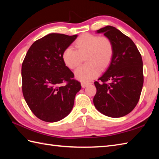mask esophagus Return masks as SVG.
<instances>
[{
  "label": "esophagus",
  "mask_w": 159,
  "mask_h": 159,
  "mask_svg": "<svg viewBox=\"0 0 159 159\" xmlns=\"http://www.w3.org/2000/svg\"><path fill=\"white\" fill-rule=\"evenodd\" d=\"M89 84H90V83H84V82H82V83H81V86H82L83 88H85V87L88 86V85H89Z\"/></svg>",
  "instance_id": "esophagus-1"
}]
</instances>
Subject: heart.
Instances as JSON below:
<instances>
[{
	"label": "heart",
	"instance_id": "obj_1",
	"mask_svg": "<svg viewBox=\"0 0 159 159\" xmlns=\"http://www.w3.org/2000/svg\"><path fill=\"white\" fill-rule=\"evenodd\" d=\"M75 50L67 48L62 54L64 64L70 69H75L85 57L87 64L75 71V76L82 82H89L96 78L99 70L103 71L109 66L113 56V46L105 36L84 33L74 43Z\"/></svg>",
	"mask_w": 159,
	"mask_h": 159
}]
</instances>
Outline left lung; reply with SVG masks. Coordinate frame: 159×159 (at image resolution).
<instances>
[{"label":"left lung","instance_id":"left-lung-1","mask_svg":"<svg viewBox=\"0 0 159 159\" xmlns=\"http://www.w3.org/2000/svg\"><path fill=\"white\" fill-rule=\"evenodd\" d=\"M97 33H103L112 42L113 56L106 72L94 82V106L108 117H123L134 109L140 98L142 58L133 40L116 28L107 26Z\"/></svg>","mask_w":159,"mask_h":159}]
</instances>
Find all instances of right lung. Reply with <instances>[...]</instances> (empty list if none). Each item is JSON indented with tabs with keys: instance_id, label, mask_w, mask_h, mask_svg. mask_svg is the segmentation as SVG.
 <instances>
[{
	"instance_id": "1",
	"label": "right lung",
	"mask_w": 159,
	"mask_h": 159,
	"mask_svg": "<svg viewBox=\"0 0 159 159\" xmlns=\"http://www.w3.org/2000/svg\"><path fill=\"white\" fill-rule=\"evenodd\" d=\"M76 38L50 33L33 43L23 61V96L33 113L42 121L56 122L66 117L81 89L62 59L64 50Z\"/></svg>"
}]
</instances>
